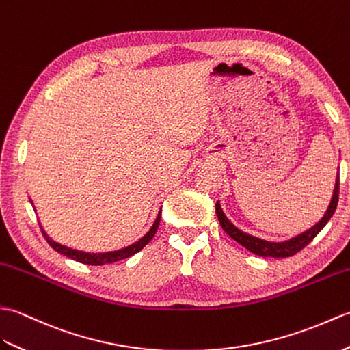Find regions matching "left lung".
<instances>
[{
  "instance_id": "left-lung-1",
  "label": "left lung",
  "mask_w": 350,
  "mask_h": 350,
  "mask_svg": "<svg viewBox=\"0 0 350 350\" xmlns=\"http://www.w3.org/2000/svg\"><path fill=\"white\" fill-rule=\"evenodd\" d=\"M338 189H340V176L337 174V180H336V187H334L332 193V199L329 202V206L327 209V213L323 214L322 219L317 221L313 228H310L308 230L302 232L298 237L291 238L287 241H283V243H271V241H265L260 238H256L250 234H245L241 229H238L234 223H232L226 215H224L223 209L220 206V202L215 204V213L217 217H219V221L221 224L223 230L226 234L235 239L238 244L245 247L248 252H252L258 256H262V258H289V256L297 254L301 252L302 248L312 243L313 238L319 234V232L325 228V224L329 221L332 214L336 213L337 208V202H338Z\"/></svg>"
}]
</instances>
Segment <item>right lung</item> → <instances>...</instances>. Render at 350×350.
I'll return each mask as SVG.
<instances>
[{
	"instance_id": "add662e5",
	"label": "right lung",
	"mask_w": 350,
	"mask_h": 350,
	"mask_svg": "<svg viewBox=\"0 0 350 350\" xmlns=\"http://www.w3.org/2000/svg\"><path fill=\"white\" fill-rule=\"evenodd\" d=\"M160 219H161V209L159 211L157 219H155L151 229L146 232V234L141 239L136 241L135 244L121 248V250L106 252V253H87V252L75 250V248L66 247L63 244L57 243V241H53L52 238H49V235L46 234L42 226H40V229L43 232V237L46 238V241H48V244L55 252L64 254V256H67V258L73 259V260L85 263V265H106V263H113V262H118V260H122V259H127V258H130V256H133L137 252H141L142 248L152 239V237L155 235V232H157V228H159V224H160Z\"/></svg>"
}]
</instances>
